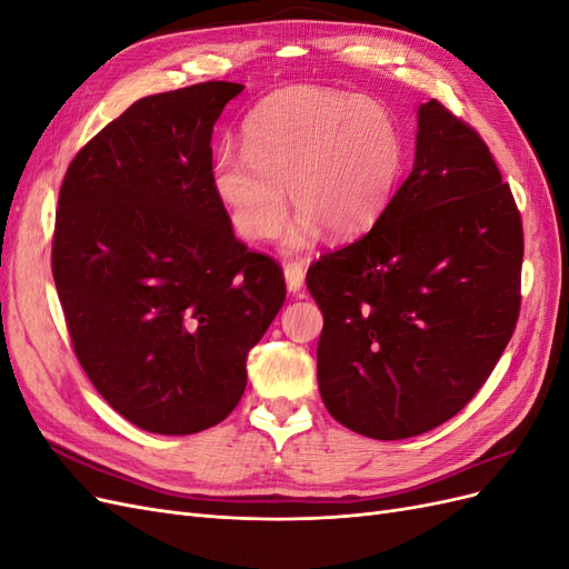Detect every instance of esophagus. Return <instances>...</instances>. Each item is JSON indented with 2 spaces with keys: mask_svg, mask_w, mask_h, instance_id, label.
I'll return each instance as SVG.
<instances>
[{
  "mask_svg": "<svg viewBox=\"0 0 569 569\" xmlns=\"http://www.w3.org/2000/svg\"><path fill=\"white\" fill-rule=\"evenodd\" d=\"M303 266L301 263H289L284 266V282H287V289L291 291V295H297V291H301L303 287Z\"/></svg>",
  "mask_w": 569,
  "mask_h": 569,
  "instance_id": "esophagus-1",
  "label": "esophagus"
}]
</instances>
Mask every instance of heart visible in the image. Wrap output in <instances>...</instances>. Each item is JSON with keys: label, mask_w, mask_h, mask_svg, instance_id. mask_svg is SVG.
Returning a JSON list of instances; mask_svg holds the SVG:
<instances>
[{"label": "heart", "mask_w": 569, "mask_h": 569, "mask_svg": "<svg viewBox=\"0 0 569 569\" xmlns=\"http://www.w3.org/2000/svg\"><path fill=\"white\" fill-rule=\"evenodd\" d=\"M242 142L244 153H216L211 189L239 237L266 242L287 220V184L301 213L284 251L311 249L322 228L337 239L368 232L406 168V137L387 107L311 84L258 101L244 118Z\"/></svg>", "instance_id": "1"}]
</instances>
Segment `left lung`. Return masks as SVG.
Segmentation results:
<instances>
[{
  "label": "left lung",
  "instance_id": "8db88e82",
  "mask_svg": "<svg viewBox=\"0 0 569 569\" xmlns=\"http://www.w3.org/2000/svg\"><path fill=\"white\" fill-rule=\"evenodd\" d=\"M522 251L489 147L437 99L420 104L416 161L385 216L306 274L325 318L318 387L330 416L380 441L451 420L512 337Z\"/></svg>",
  "mask_w": 569,
  "mask_h": 569
}]
</instances>
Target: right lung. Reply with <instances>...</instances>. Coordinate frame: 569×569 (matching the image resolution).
Here are the masks:
<instances>
[{
    "label": "right lung",
    "instance_id": "obj_1",
    "mask_svg": "<svg viewBox=\"0 0 569 569\" xmlns=\"http://www.w3.org/2000/svg\"><path fill=\"white\" fill-rule=\"evenodd\" d=\"M244 84L151 94L66 170L51 270L82 370L153 435L226 420L247 356L284 303L278 263L249 251L211 189L213 126Z\"/></svg>",
    "mask_w": 569,
    "mask_h": 569
}]
</instances>
